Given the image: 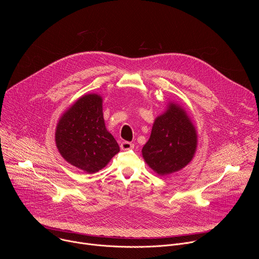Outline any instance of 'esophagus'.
Wrapping results in <instances>:
<instances>
[{"label":"esophagus","instance_id":"obj_1","mask_svg":"<svg viewBox=\"0 0 259 259\" xmlns=\"http://www.w3.org/2000/svg\"><path fill=\"white\" fill-rule=\"evenodd\" d=\"M121 149L124 150V151L132 150V149H134V144L132 142H129V141H123L121 143Z\"/></svg>","mask_w":259,"mask_h":259}]
</instances>
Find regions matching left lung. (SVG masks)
Returning <instances> with one entry per match:
<instances>
[{"mask_svg":"<svg viewBox=\"0 0 259 259\" xmlns=\"http://www.w3.org/2000/svg\"><path fill=\"white\" fill-rule=\"evenodd\" d=\"M197 149V131L184 110L171 103L154 123L142 156L155 172L167 175L186 167Z\"/></svg>","mask_w":259,"mask_h":259,"instance_id":"1","label":"left lung"}]
</instances>
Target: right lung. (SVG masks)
I'll use <instances>...</instances> for the list:
<instances>
[{
	"label": "right lung",
	"instance_id": "obj_1",
	"mask_svg": "<svg viewBox=\"0 0 259 259\" xmlns=\"http://www.w3.org/2000/svg\"><path fill=\"white\" fill-rule=\"evenodd\" d=\"M55 140L60 155L88 173L99 171L120 152L105 128L102 98L97 94L81 97L67 109L58 122Z\"/></svg>",
	"mask_w": 259,
	"mask_h": 259
}]
</instances>
